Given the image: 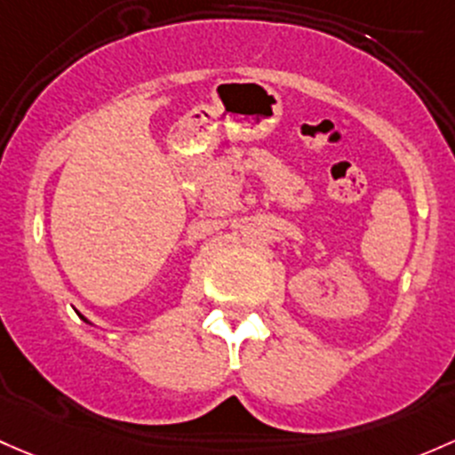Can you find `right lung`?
Listing matches in <instances>:
<instances>
[{
	"label": "right lung",
	"instance_id": "1",
	"mask_svg": "<svg viewBox=\"0 0 455 455\" xmlns=\"http://www.w3.org/2000/svg\"><path fill=\"white\" fill-rule=\"evenodd\" d=\"M78 315H80V318H83V320H84V323H89V320H87V318H84V315H83V314H78ZM89 324H91V323H89Z\"/></svg>",
	"mask_w": 455,
	"mask_h": 455
}]
</instances>
